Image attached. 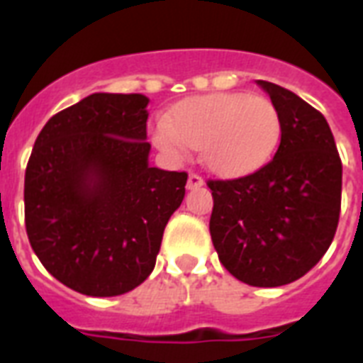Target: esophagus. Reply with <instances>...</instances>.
<instances>
[{"instance_id": "1", "label": "esophagus", "mask_w": 363, "mask_h": 363, "mask_svg": "<svg viewBox=\"0 0 363 363\" xmlns=\"http://www.w3.org/2000/svg\"><path fill=\"white\" fill-rule=\"evenodd\" d=\"M203 184H205L203 177L198 175V173H190V175H188V182H186L188 190H196V188H201Z\"/></svg>"}]
</instances>
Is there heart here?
<instances>
[{"mask_svg": "<svg viewBox=\"0 0 363 363\" xmlns=\"http://www.w3.org/2000/svg\"><path fill=\"white\" fill-rule=\"evenodd\" d=\"M281 139L273 101L250 94H209L175 105L154 128V143L169 158L203 148L205 164L220 175H242L269 158Z\"/></svg>", "mask_w": 363, "mask_h": 363, "instance_id": "obj_1", "label": "heart"}]
</instances>
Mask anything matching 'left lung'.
<instances>
[{
  "instance_id": "1",
  "label": "left lung",
  "mask_w": 363,
  "mask_h": 363,
  "mask_svg": "<svg viewBox=\"0 0 363 363\" xmlns=\"http://www.w3.org/2000/svg\"><path fill=\"white\" fill-rule=\"evenodd\" d=\"M281 115V143L250 175L209 181V230L220 264L250 286L298 281L326 254L337 230L343 165L320 111L267 81Z\"/></svg>"
}]
</instances>
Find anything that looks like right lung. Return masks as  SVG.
Returning a JSON list of instances; mask_svg holds the SVG:
<instances>
[{"instance_id": "obj_1", "label": "right lung", "mask_w": 363, "mask_h": 363, "mask_svg": "<svg viewBox=\"0 0 363 363\" xmlns=\"http://www.w3.org/2000/svg\"><path fill=\"white\" fill-rule=\"evenodd\" d=\"M143 94H92L37 135L24 179L28 239L75 292L121 296L154 269L188 175L148 165Z\"/></svg>"}]
</instances>
